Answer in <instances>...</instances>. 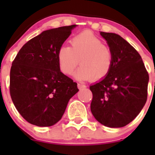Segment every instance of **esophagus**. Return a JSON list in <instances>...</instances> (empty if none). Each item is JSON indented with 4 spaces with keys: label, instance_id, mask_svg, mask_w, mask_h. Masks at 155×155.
I'll use <instances>...</instances> for the list:
<instances>
[{
    "label": "esophagus",
    "instance_id": "34e87169",
    "mask_svg": "<svg viewBox=\"0 0 155 155\" xmlns=\"http://www.w3.org/2000/svg\"><path fill=\"white\" fill-rule=\"evenodd\" d=\"M77 86L79 89H82V88H85V87H86V85H83V84H79V83L78 84Z\"/></svg>",
    "mask_w": 155,
    "mask_h": 155
}]
</instances>
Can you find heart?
<instances>
[{
  "instance_id": "heart-1",
  "label": "heart",
  "mask_w": 155,
  "mask_h": 155,
  "mask_svg": "<svg viewBox=\"0 0 155 155\" xmlns=\"http://www.w3.org/2000/svg\"><path fill=\"white\" fill-rule=\"evenodd\" d=\"M70 43V47L61 46L57 53L59 68L62 73L73 74L79 60L81 67L76 73L77 79L96 81L109 73L112 54L101 39L91 33L84 32L73 37Z\"/></svg>"
}]
</instances>
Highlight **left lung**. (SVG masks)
Segmentation results:
<instances>
[{"label":"left lung","mask_w":155,"mask_h":155,"mask_svg":"<svg viewBox=\"0 0 155 155\" xmlns=\"http://www.w3.org/2000/svg\"><path fill=\"white\" fill-rule=\"evenodd\" d=\"M112 54L104 79L91 85V111L101 124L122 127L133 121L147 101L149 76L141 56L118 34L101 32Z\"/></svg>","instance_id":"obj_1"}]
</instances>
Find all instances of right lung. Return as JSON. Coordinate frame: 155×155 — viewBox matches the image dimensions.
Here are the masks:
<instances>
[{
  "mask_svg": "<svg viewBox=\"0 0 155 155\" xmlns=\"http://www.w3.org/2000/svg\"><path fill=\"white\" fill-rule=\"evenodd\" d=\"M76 25L44 31L21 47L12 63L10 93L30 124L50 127L61 120L77 83L59 68L57 53Z\"/></svg>",
  "mask_w": 155,
  "mask_h": 155,
  "instance_id": "obj_1",
  "label": "right lung"
}]
</instances>
